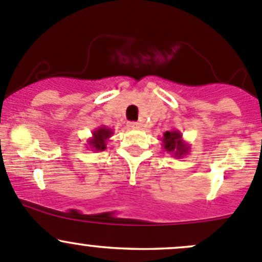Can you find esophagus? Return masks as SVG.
<instances>
[{
	"label": "esophagus",
	"mask_w": 262,
	"mask_h": 262,
	"mask_svg": "<svg viewBox=\"0 0 262 262\" xmlns=\"http://www.w3.org/2000/svg\"><path fill=\"white\" fill-rule=\"evenodd\" d=\"M129 126L133 129H138V128H141V124L136 123V121H132V123H129Z\"/></svg>",
	"instance_id": "34e87169"
}]
</instances>
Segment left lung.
<instances>
[{
    "label": "left lung",
    "instance_id": "1",
    "mask_svg": "<svg viewBox=\"0 0 262 262\" xmlns=\"http://www.w3.org/2000/svg\"><path fill=\"white\" fill-rule=\"evenodd\" d=\"M161 142H162L163 149L175 158H182L184 156L189 155L190 144H187L182 139L181 132L178 129L165 132Z\"/></svg>",
    "mask_w": 262,
    "mask_h": 262
}]
</instances>
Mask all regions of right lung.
<instances>
[{
  "mask_svg": "<svg viewBox=\"0 0 262 262\" xmlns=\"http://www.w3.org/2000/svg\"><path fill=\"white\" fill-rule=\"evenodd\" d=\"M113 134H114L113 129L106 128L105 125L99 126L92 130V137L87 139L86 147L91 150H97V152L106 149V143L109 138H112Z\"/></svg>",
  "mask_w": 262,
  "mask_h": 262,
  "instance_id": "obj_1",
  "label": "right lung"
}]
</instances>
